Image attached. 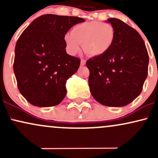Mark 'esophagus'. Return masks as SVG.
Segmentation results:
<instances>
[{
	"instance_id": "34e87169",
	"label": "esophagus",
	"mask_w": 158,
	"mask_h": 158,
	"mask_svg": "<svg viewBox=\"0 0 158 158\" xmlns=\"http://www.w3.org/2000/svg\"><path fill=\"white\" fill-rule=\"evenodd\" d=\"M85 63H86V61H85V59H81V63H80L81 66H84Z\"/></svg>"
}]
</instances>
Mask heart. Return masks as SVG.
<instances>
[{"instance_id": "b5f03b06", "label": "heart", "mask_w": 158, "mask_h": 158, "mask_svg": "<svg viewBox=\"0 0 158 158\" xmlns=\"http://www.w3.org/2000/svg\"><path fill=\"white\" fill-rule=\"evenodd\" d=\"M115 30L111 24L100 21L79 23L73 27L71 33L65 34L64 41L70 55L83 50L89 56H99L109 50L115 39Z\"/></svg>"}]
</instances>
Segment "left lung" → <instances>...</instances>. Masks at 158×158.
Masks as SVG:
<instances>
[{"mask_svg":"<svg viewBox=\"0 0 158 158\" xmlns=\"http://www.w3.org/2000/svg\"><path fill=\"white\" fill-rule=\"evenodd\" d=\"M108 21L114 27L115 39L108 52L87 61L88 84L98 102L123 107L142 91L148 75V55L137 30L119 19L112 18Z\"/></svg>","mask_w":158,"mask_h":158,"instance_id":"1","label":"left lung"}]
</instances>
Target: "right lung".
Here are the masks:
<instances>
[{
	"mask_svg": "<svg viewBox=\"0 0 158 158\" xmlns=\"http://www.w3.org/2000/svg\"><path fill=\"white\" fill-rule=\"evenodd\" d=\"M84 21L74 16L47 14L34 20L20 35L13 70L20 93L30 104L51 107L63 100L66 81L81 61L67 53L64 37L72 27Z\"/></svg>",
	"mask_w": 158,
	"mask_h": 158,
	"instance_id": "1",
	"label": "right lung"
}]
</instances>
